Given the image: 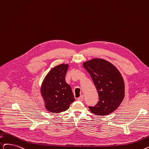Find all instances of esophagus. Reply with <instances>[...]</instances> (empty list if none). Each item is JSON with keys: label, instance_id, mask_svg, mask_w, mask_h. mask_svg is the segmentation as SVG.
<instances>
[{"label": "esophagus", "instance_id": "34e87169", "mask_svg": "<svg viewBox=\"0 0 149 149\" xmlns=\"http://www.w3.org/2000/svg\"><path fill=\"white\" fill-rule=\"evenodd\" d=\"M83 95H81L80 97H79L78 99H77V100H79V101H80V102H82L83 100Z\"/></svg>", "mask_w": 149, "mask_h": 149}]
</instances>
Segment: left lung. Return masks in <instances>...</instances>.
I'll return each instance as SVG.
<instances>
[{
	"label": "left lung",
	"mask_w": 149,
	"mask_h": 149,
	"mask_svg": "<svg viewBox=\"0 0 149 149\" xmlns=\"http://www.w3.org/2000/svg\"><path fill=\"white\" fill-rule=\"evenodd\" d=\"M83 67L91 77L99 97L94 107H89L91 111L99 116L113 113L119 107L125 95L121 74L113 64L101 58L83 63Z\"/></svg>",
	"instance_id": "1"
}]
</instances>
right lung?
<instances>
[{"label":"right lung","mask_w":149,"mask_h":149,"mask_svg":"<svg viewBox=\"0 0 149 149\" xmlns=\"http://www.w3.org/2000/svg\"><path fill=\"white\" fill-rule=\"evenodd\" d=\"M68 64H61L52 69L45 77L41 93L47 111L59 113L67 110L75 98L71 87L65 81Z\"/></svg>","instance_id":"right-lung-1"}]
</instances>
